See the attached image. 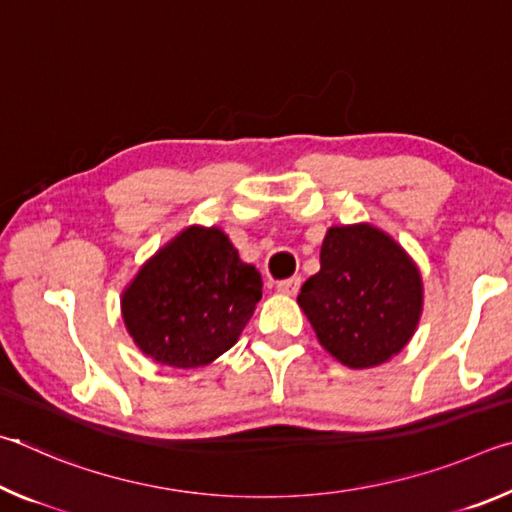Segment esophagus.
I'll use <instances>...</instances> for the list:
<instances>
[{
    "label": "esophagus",
    "mask_w": 512,
    "mask_h": 512,
    "mask_svg": "<svg viewBox=\"0 0 512 512\" xmlns=\"http://www.w3.org/2000/svg\"><path fill=\"white\" fill-rule=\"evenodd\" d=\"M300 289V277H289V280L277 282V291L284 293V296H296Z\"/></svg>",
    "instance_id": "obj_1"
}]
</instances>
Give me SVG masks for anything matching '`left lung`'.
<instances>
[{
	"label": "left lung",
	"instance_id": "obj_1",
	"mask_svg": "<svg viewBox=\"0 0 512 512\" xmlns=\"http://www.w3.org/2000/svg\"><path fill=\"white\" fill-rule=\"evenodd\" d=\"M298 305L336 361L375 368L413 339L424 305L422 275L388 232L370 223L332 225L320 246V271L302 284Z\"/></svg>",
	"mask_w": 512,
	"mask_h": 512
}]
</instances>
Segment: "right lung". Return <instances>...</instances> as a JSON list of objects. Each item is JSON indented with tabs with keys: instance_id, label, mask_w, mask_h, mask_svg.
Returning <instances> with one entry per match:
<instances>
[{
	"instance_id": "obj_1",
	"label": "right lung",
	"mask_w": 512,
	"mask_h": 512,
	"mask_svg": "<svg viewBox=\"0 0 512 512\" xmlns=\"http://www.w3.org/2000/svg\"><path fill=\"white\" fill-rule=\"evenodd\" d=\"M259 298L262 275L219 225H187L121 291V318L146 357L187 370L228 352Z\"/></svg>"
}]
</instances>
